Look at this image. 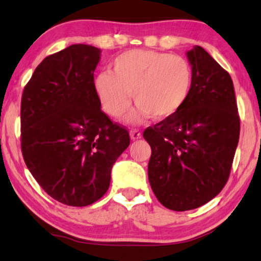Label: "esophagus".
<instances>
[{"mask_svg":"<svg viewBox=\"0 0 261 261\" xmlns=\"http://www.w3.org/2000/svg\"><path fill=\"white\" fill-rule=\"evenodd\" d=\"M130 138L132 140H137L139 138H142V132L139 130H131L130 131Z\"/></svg>","mask_w":261,"mask_h":261,"instance_id":"34e87169","label":"esophagus"}]
</instances>
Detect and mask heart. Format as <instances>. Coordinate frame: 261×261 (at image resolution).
<instances>
[{"mask_svg": "<svg viewBox=\"0 0 261 261\" xmlns=\"http://www.w3.org/2000/svg\"><path fill=\"white\" fill-rule=\"evenodd\" d=\"M194 73L184 57L150 49H130L113 61V73L101 72L95 89L103 108L121 117L131 106V93L137 108L127 122L142 123L153 116L171 118L182 109L192 92Z\"/></svg>", "mask_w": 261, "mask_h": 261, "instance_id": "b5f03b06", "label": "heart"}]
</instances>
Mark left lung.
<instances>
[{"instance_id": "obj_1", "label": "left lung", "mask_w": 261, "mask_h": 261, "mask_svg": "<svg viewBox=\"0 0 261 261\" xmlns=\"http://www.w3.org/2000/svg\"><path fill=\"white\" fill-rule=\"evenodd\" d=\"M194 80L186 105L144 131L152 154L148 181L159 202L174 212L198 208L229 179L241 122L233 82L201 46L186 53Z\"/></svg>"}]
</instances>
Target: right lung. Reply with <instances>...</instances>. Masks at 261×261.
<instances>
[{
  "mask_svg": "<svg viewBox=\"0 0 261 261\" xmlns=\"http://www.w3.org/2000/svg\"><path fill=\"white\" fill-rule=\"evenodd\" d=\"M101 49L74 44L45 58L23 90L22 153L49 196L86 206L105 195L129 132L101 110L94 71Z\"/></svg>",
  "mask_w": 261,
  "mask_h": 261,
  "instance_id": "1",
  "label": "right lung"
}]
</instances>
